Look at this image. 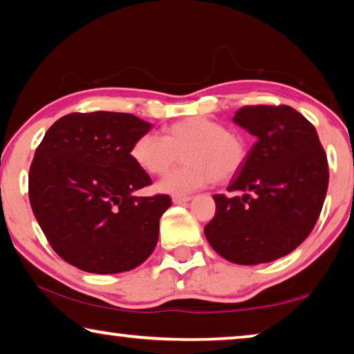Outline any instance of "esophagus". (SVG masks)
Wrapping results in <instances>:
<instances>
[{
    "mask_svg": "<svg viewBox=\"0 0 354 354\" xmlns=\"http://www.w3.org/2000/svg\"><path fill=\"white\" fill-rule=\"evenodd\" d=\"M173 203L175 205H183V203H187L191 197H183V195H173Z\"/></svg>",
    "mask_w": 354,
    "mask_h": 354,
    "instance_id": "34e87169",
    "label": "esophagus"
}]
</instances>
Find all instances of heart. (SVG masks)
Listing matches in <instances>:
<instances>
[{"label": "heart", "mask_w": 354, "mask_h": 354, "mask_svg": "<svg viewBox=\"0 0 354 354\" xmlns=\"http://www.w3.org/2000/svg\"><path fill=\"white\" fill-rule=\"evenodd\" d=\"M183 152L186 162L157 183L162 194L186 195L214 181L224 183L241 170L246 143L236 131L225 130L218 120L195 115L165 127L163 136L143 133L133 141L130 156L149 175H163Z\"/></svg>", "instance_id": "heart-1"}]
</instances>
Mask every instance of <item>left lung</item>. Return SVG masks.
I'll use <instances>...</instances> for the list:
<instances>
[{
    "label": "left lung",
    "mask_w": 354,
    "mask_h": 354,
    "mask_svg": "<svg viewBox=\"0 0 354 354\" xmlns=\"http://www.w3.org/2000/svg\"><path fill=\"white\" fill-rule=\"evenodd\" d=\"M234 122L256 136L227 189L243 195H213L205 236L229 262L257 266L288 256L313 230L328 192V159L315 127L291 106H245Z\"/></svg>",
    "instance_id": "1"
}]
</instances>
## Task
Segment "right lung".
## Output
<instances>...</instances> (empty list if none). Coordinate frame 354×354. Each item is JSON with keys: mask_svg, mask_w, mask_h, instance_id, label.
<instances>
[{"mask_svg": "<svg viewBox=\"0 0 354 354\" xmlns=\"http://www.w3.org/2000/svg\"><path fill=\"white\" fill-rule=\"evenodd\" d=\"M152 124L133 114L73 113L47 130L30 168L31 209L50 246L98 275L143 263L159 240L168 195L136 197L151 178L130 156Z\"/></svg>", "mask_w": 354, "mask_h": 354, "instance_id": "add662e5", "label": "right lung"}]
</instances>
